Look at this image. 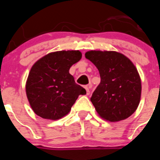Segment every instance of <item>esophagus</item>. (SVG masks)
Returning a JSON list of instances; mask_svg holds the SVG:
<instances>
[{"instance_id": "obj_1", "label": "esophagus", "mask_w": 160, "mask_h": 160, "mask_svg": "<svg viewBox=\"0 0 160 160\" xmlns=\"http://www.w3.org/2000/svg\"><path fill=\"white\" fill-rule=\"evenodd\" d=\"M85 89H86V91H87V95H89V94H90V89H89V87L86 86V87H85Z\"/></svg>"}]
</instances>
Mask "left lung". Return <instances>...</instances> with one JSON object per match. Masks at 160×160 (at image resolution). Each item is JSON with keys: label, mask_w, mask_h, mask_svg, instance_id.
<instances>
[{"label": "left lung", "mask_w": 160, "mask_h": 160, "mask_svg": "<svg viewBox=\"0 0 160 160\" xmlns=\"http://www.w3.org/2000/svg\"><path fill=\"white\" fill-rule=\"evenodd\" d=\"M85 57L99 70L101 83L90 101L104 120L117 122L130 117L141 100L142 83L133 62L115 51L90 50Z\"/></svg>", "instance_id": "1"}]
</instances>
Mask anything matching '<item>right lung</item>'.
<instances>
[{
  "label": "right lung",
  "mask_w": 160,
  "mask_h": 160,
  "mask_svg": "<svg viewBox=\"0 0 160 160\" xmlns=\"http://www.w3.org/2000/svg\"><path fill=\"white\" fill-rule=\"evenodd\" d=\"M81 58L79 50H62L48 53L33 64L25 91L37 115L52 121L62 118L69 114L79 95L86 94V90L75 83L69 72Z\"/></svg>",
  "instance_id": "add662e5"
}]
</instances>
